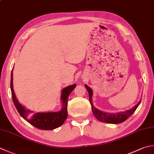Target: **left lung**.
<instances>
[{
    "mask_svg": "<svg viewBox=\"0 0 154 154\" xmlns=\"http://www.w3.org/2000/svg\"><path fill=\"white\" fill-rule=\"evenodd\" d=\"M87 91L89 93V101L91 105V109L93 113L94 114L95 117L97 118L99 122L107 123H113V124H117V123H122L125 122L126 119H128L132 114H133L135 111L136 110L137 107L141 103V100L139 101L137 105H135L134 107L129 110H126L125 111H120L117 113H107L102 111L101 110L97 109V108L94 107L92 102V96H93V91L89 86L85 85Z\"/></svg>",
    "mask_w": 154,
    "mask_h": 154,
    "instance_id": "1",
    "label": "left lung"
}]
</instances>
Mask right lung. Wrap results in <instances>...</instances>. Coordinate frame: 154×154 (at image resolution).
<instances>
[{
    "label": "right lung",
    "instance_id": "add662e5",
    "mask_svg": "<svg viewBox=\"0 0 154 154\" xmlns=\"http://www.w3.org/2000/svg\"><path fill=\"white\" fill-rule=\"evenodd\" d=\"M13 69L11 72V78L12 97L14 106L16 107L20 116L35 128L43 130H52L62 125L67 117V101L69 95L76 87V84L66 87L62 89L61 95L62 108L61 110L57 112H34L29 109H26V108L21 105L18 101L13 89Z\"/></svg>",
    "mask_w": 154,
    "mask_h": 154
}]
</instances>
